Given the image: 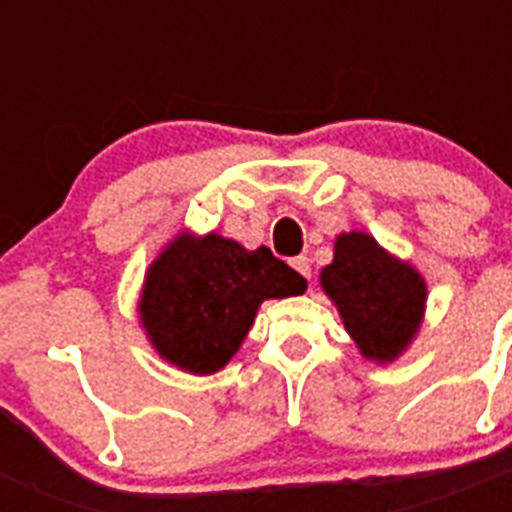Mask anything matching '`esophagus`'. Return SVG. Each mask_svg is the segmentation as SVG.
<instances>
[{
    "mask_svg": "<svg viewBox=\"0 0 512 512\" xmlns=\"http://www.w3.org/2000/svg\"><path fill=\"white\" fill-rule=\"evenodd\" d=\"M292 269L300 271L302 277L310 282V259H307V256H297V259H292Z\"/></svg>",
    "mask_w": 512,
    "mask_h": 512,
    "instance_id": "34e87169",
    "label": "esophagus"
}]
</instances>
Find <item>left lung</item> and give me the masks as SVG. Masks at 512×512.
I'll return each instance as SVG.
<instances>
[{"label": "left lung", "mask_w": 512, "mask_h": 512, "mask_svg": "<svg viewBox=\"0 0 512 512\" xmlns=\"http://www.w3.org/2000/svg\"><path fill=\"white\" fill-rule=\"evenodd\" d=\"M320 287L359 354L379 366L400 359L423 325L428 302L423 274L364 230L336 235Z\"/></svg>", "instance_id": "8db88e82"}]
</instances>
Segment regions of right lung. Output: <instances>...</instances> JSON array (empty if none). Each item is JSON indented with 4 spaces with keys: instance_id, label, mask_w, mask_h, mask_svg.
Masks as SVG:
<instances>
[{
    "instance_id": "right-lung-1",
    "label": "right lung",
    "mask_w": 512,
    "mask_h": 512,
    "mask_svg": "<svg viewBox=\"0 0 512 512\" xmlns=\"http://www.w3.org/2000/svg\"><path fill=\"white\" fill-rule=\"evenodd\" d=\"M305 279L266 246L182 228L156 253L138 297V323L166 364L207 377L246 341L261 302L302 295Z\"/></svg>"
}]
</instances>
